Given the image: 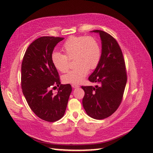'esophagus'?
Returning <instances> with one entry per match:
<instances>
[{"label":"esophagus","instance_id":"obj_1","mask_svg":"<svg viewBox=\"0 0 153 153\" xmlns=\"http://www.w3.org/2000/svg\"><path fill=\"white\" fill-rule=\"evenodd\" d=\"M72 87L73 88H78V87H79V86L78 85H76V84H72Z\"/></svg>","mask_w":153,"mask_h":153}]
</instances>
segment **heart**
<instances>
[{
	"mask_svg": "<svg viewBox=\"0 0 153 153\" xmlns=\"http://www.w3.org/2000/svg\"><path fill=\"white\" fill-rule=\"evenodd\" d=\"M64 54L53 52L52 62L59 71L68 72L70 60L74 59L76 67L62 77L65 83L78 84L83 81L88 70L96 68L101 59V47L98 41L92 36H72L62 47Z\"/></svg>",
	"mask_w": 153,
	"mask_h": 153,
	"instance_id": "heart-1",
	"label": "heart"
}]
</instances>
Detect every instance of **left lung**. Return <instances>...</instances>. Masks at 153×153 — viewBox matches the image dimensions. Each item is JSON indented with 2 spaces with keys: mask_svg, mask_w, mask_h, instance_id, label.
Segmentation results:
<instances>
[{
  "mask_svg": "<svg viewBox=\"0 0 153 153\" xmlns=\"http://www.w3.org/2000/svg\"><path fill=\"white\" fill-rule=\"evenodd\" d=\"M99 33L102 43V53L99 64L88 77L99 86H81L85 91L83 106L92 118L103 120L118 108L123 100L127 76L122 51L117 41L102 30Z\"/></svg>",
  "mask_w": 153,
  "mask_h": 153,
  "instance_id": "obj_1",
  "label": "left lung"
}]
</instances>
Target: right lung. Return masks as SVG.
Masks as SVG:
<instances>
[{
	"instance_id": "right-lung-1",
	"label": "right lung",
	"mask_w": 153,
	"mask_h": 153,
	"mask_svg": "<svg viewBox=\"0 0 153 153\" xmlns=\"http://www.w3.org/2000/svg\"><path fill=\"white\" fill-rule=\"evenodd\" d=\"M63 37L44 36L26 50L21 65V88L29 107L39 118L54 122L64 116L72 92L70 84L61 85L52 62L55 46ZM59 87L57 94L52 89Z\"/></svg>"
}]
</instances>
